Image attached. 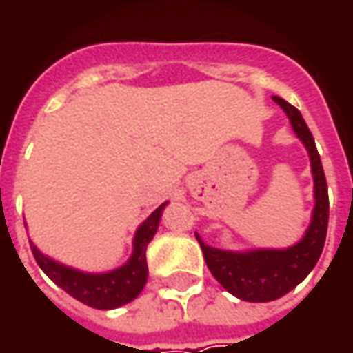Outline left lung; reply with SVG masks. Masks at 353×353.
I'll use <instances>...</instances> for the list:
<instances>
[{
	"label": "left lung",
	"mask_w": 353,
	"mask_h": 353,
	"mask_svg": "<svg viewBox=\"0 0 353 353\" xmlns=\"http://www.w3.org/2000/svg\"><path fill=\"white\" fill-rule=\"evenodd\" d=\"M273 100L285 110L296 137L305 143L310 157L314 176V210L305 237L287 250L225 251L206 245L196 234L212 275L225 291L248 303H269L294 289L319 261L328 230V186L314 137L294 105L277 96H273Z\"/></svg>",
	"instance_id": "obj_1"
}]
</instances>
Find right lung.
Wrapping results in <instances>:
<instances>
[{"label":"right lung","mask_w":353,"mask_h":353,"mask_svg":"<svg viewBox=\"0 0 353 353\" xmlns=\"http://www.w3.org/2000/svg\"><path fill=\"white\" fill-rule=\"evenodd\" d=\"M167 206L161 204L145 222H143L135 237H133V253L128 259V263L117 267L114 271L108 273H84L72 267L57 263L50 257L43 255L37 250L31 241V251L34 255V261L39 267L52 279L62 291H66L70 296H74L76 301L92 306V308H100V310H110L131 303L133 299H137V294L143 291L145 283H147V257L145 251L149 241L157 234V228L161 222V214L163 208Z\"/></svg>","instance_id":"obj_1"}]
</instances>
